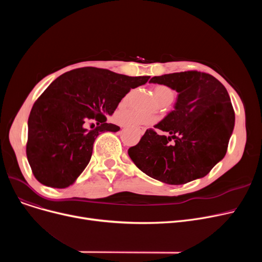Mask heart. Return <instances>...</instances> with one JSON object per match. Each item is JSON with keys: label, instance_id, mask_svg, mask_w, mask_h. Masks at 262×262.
<instances>
[{"label": "heart", "instance_id": "obj_1", "mask_svg": "<svg viewBox=\"0 0 262 262\" xmlns=\"http://www.w3.org/2000/svg\"><path fill=\"white\" fill-rule=\"evenodd\" d=\"M130 91L129 93H127L121 101V105L122 104H126L132 95ZM154 94L155 98L158 101V103H161L163 101H167L169 99H173L174 98V91L168 87V86H163V85H158L154 88ZM116 121L120 124L122 126H125L128 128H133L138 132L142 130V127L147 125L149 123H153L155 121V118L152 116H147V115H143L140 113L134 112V110L130 109H120L116 114Z\"/></svg>", "mask_w": 262, "mask_h": 262}]
</instances>
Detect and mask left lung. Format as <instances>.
Returning a JSON list of instances; mask_svg holds the SVG:
<instances>
[{
    "mask_svg": "<svg viewBox=\"0 0 262 262\" xmlns=\"http://www.w3.org/2000/svg\"><path fill=\"white\" fill-rule=\"evenodd\" d=\"M149 82L178 93L174 110L146 129L128 155L143 173L169 185L207 175L227 152L235 112L226 88L199 71L154 76Z\"/></svg>",
    "mask_w": 262,
    "mask_h": 262,
    "instance_id": "left-lung-1",
    "label": "left lung"
}]
</instances>
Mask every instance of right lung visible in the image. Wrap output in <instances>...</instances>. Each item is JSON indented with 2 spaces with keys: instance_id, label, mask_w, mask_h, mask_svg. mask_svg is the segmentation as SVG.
Instances as JSON below:
<instances>
[{
  "instance_id": "1",
  "label": "right lung",
  "mask_w": 262,
  "mask_h": 262,
  "mask_svg": "<svg viewBox=\"0 0 262 262\" xmlns=\"http://www.w3.org/2000/svg\"><path fill=\"white\" fill-rule=\"evenodd\" d=\"M148 78L86 67L55 79L35 102L27 123L26 156L36 180L60 189L74 184L90 161L96 137L120 129L106 122L107 116ZM91 120L98 126L88 130Z\"/></svg>"
}]
</instances>
